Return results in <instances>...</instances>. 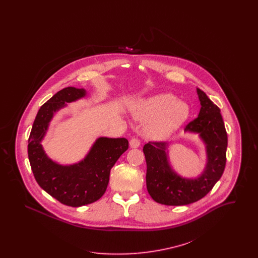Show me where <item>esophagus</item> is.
I'll list each match as a JSON object with an SVG mask.
<instances>
[{"label": "esophagus", "instance_id": "34e87169", "mask_svg": "<svg viewBox=\"0 0 258 258\" xmlns=\"http://www.w3.org/2000/svg\"><path fill=\"white\" fill-rule=\"evenodd\" d=\"M130 145H131V147L132 148H138L139 147V145H140V141L138 140V138L133 137V138L131 139V141H130Z\"/></svg>", "mask_w": 258, "mask_h": 258}]
</instances>
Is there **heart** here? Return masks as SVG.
Masks as SVG:
<instances>
[{
	"mask_svg": "<svg viewBox=\"0 0 258 258\" xmlns=\"http://www.w3.org/2000/svg\"><path fill=\"white\" fill-rule=\"evenodd\" d=\"M136 120L146 121L144 132L152 139L162 140L176 133L189 115L188 105L169 94L162 93L137 100L131 106Z\"/></svg>",
	"mask_w": 258,
	"mask_h": 258,
	"instance_id": "obj_1",
	"label": "heart"
}]
</instances>
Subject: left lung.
<instances>
[{
	"label": "left lung",
	"instance_id": "8db88e82",
	"mask_svg": "<svg viewBox=\"0 0 258 258\" xmlns=\"http://www.w3.org/2000/svg\"><path fill=\"white\" fill-rule=\"evenodd\" d=\"M201 108L198 117L187 123L184 133L198 134L205 144L207 162L197 178H184L173 170L166 142H149L143 152L147 163L146 184L149 195L158 203L183 206L205 197L221 179L226 162L227 134L220 108L197 89Z\"/></svg>",
	"mask_w": 258,
	"mask_h": 258
}]
</instances>
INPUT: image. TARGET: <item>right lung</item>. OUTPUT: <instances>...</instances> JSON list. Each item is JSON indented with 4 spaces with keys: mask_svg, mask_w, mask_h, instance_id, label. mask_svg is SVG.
<instances>
[{
    "mask_svg": "<svg viewBox=\"0 0 258 258\" xmlns=\"http://www.w3.org/2000/svg\"><path fill=\"white\" fill-rule=\"evenodd\" d=\"M86 94L85 89L74 87L55 94L37 112L28 144V157L37 184L51 197L72 207L91 204L104 195L111 168L128 148L125 138L99 137L77 163L61 165L48 158L41 141L54 114Z\"/></svg>",
    "mask_w": 258,
    "mask_h": 258,
    "instance_id": "obj_1",
    "label": "right lung"
}]
</instances>
